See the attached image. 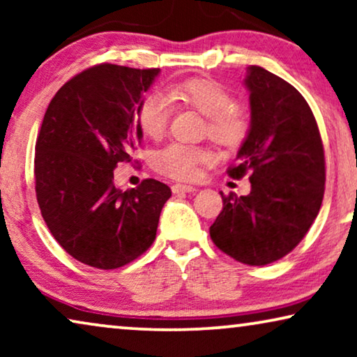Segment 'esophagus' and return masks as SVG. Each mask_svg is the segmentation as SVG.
Wrapping results in <instances>:
<instances>
[{
    "mask_svg": "<svg viewBox=\"0 0 357 357\" xmlns=\"http://www.w3.org/2000/svg\"><path fill=\"white\" fill-rule=\"evenodd\" d=\"M195 187H192V185H187V183H175L172 185V192L174 193H192L195 192Z\"/></svg>",
    "mask_w": 357,
    "mask_h": 357,
    "instance_id": "1",
    "label": "esophagus"
}]
</instances>
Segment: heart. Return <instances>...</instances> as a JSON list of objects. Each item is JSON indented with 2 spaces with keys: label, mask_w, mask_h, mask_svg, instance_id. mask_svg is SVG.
<instances>
[{
  "label": "heart",
  "mask_w": 357,
  "mask_h": 357,
  "mask_svg": "<svg viewBox=\"0 0 357 357\" xmlns=\"http://www.w3.org/2000/svg\"><path fill=\"white\" fill-rule=\"evenodd\" d=\"M170 100L182 102L206 116L208 136L222 148L241 144L248 131V115L226 87L211 79H188L167 87V96L151 92L141 99L136 110V123L141 133L151 139L162 138L167 131ZM206 149L182 143H170L153 154V167L174 178L197 177L199 165L209 162Z\"/></svg>",
  "instance_id": "heart-1"
}]
</instances>
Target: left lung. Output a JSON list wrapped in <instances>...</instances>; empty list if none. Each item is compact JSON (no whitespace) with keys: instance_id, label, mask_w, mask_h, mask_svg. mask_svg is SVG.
<instances>
[{"instance_id":"8db88e82","label":"left lung","mask_w":357,"mask_h":357,"mask_svg":"<svg viewBox=\"0 0 357 357\" xmlns=\"http://www.w3.org/2000/svg\"><path fill=\"white\" fill-rule=\"evenodd\" d=\"M250 128L229 167L232 178L250 172L247 197H222L209 227L219 250L245 265L280 260L299 243L320 211L325 153L309 104L294 86L261 66H248Z\"/></svg>"}]
</instances>
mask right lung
Wrapping results in <instances>:
<instances>
[{
  "mask_svg": "<svg viewBox=\"0 0 357 357\" xmlns=\"http://www.w3.org/2000/svg\"><path fill=\"white\" fill-rule=\"evenodd\" d=\"M159 68L102 65L76 75L53 97L36 143V192L55 241L84 265L115 270L151 247L170 198L167 185L114 183L119 162L141 143L136 110Z\"/></svg>",
  "mask_w": 357,
  "mask_h": 357,
  "instance_id": "obj_1",
  "label": "right lung"
}]
</instances>
